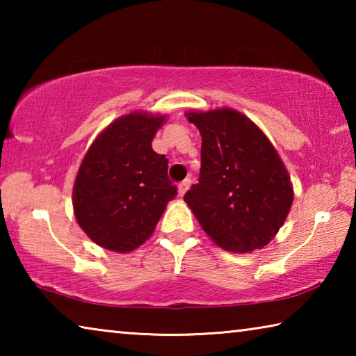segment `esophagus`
I'll list each match as a JSON object with an SVG mask.
<instances>
[{
	"instance_id": "obj_1",
	"label": "esophagus",
	"mask_w": 356,
	"mask_h": 356,
	"mask_svg": "<svg viewBox=\"0 0 356 356\" xmlns=\"http://www.w3.org/2000/svg\"><path fill=\"white\" fill-rule=\"evenodd\" d=\"M190 185H191V180H190V179H185L184 182H180V184H179V186H177L179 196H184L185 193H186V190L190 188Z\"/></svg>"
}]
</instances>
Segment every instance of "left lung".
Listing matches in <instances>:
<instances>
[{
  "instance_id": "left-lung-1",
  "label": "left lung",
  "mask_w": 356,
  "mask_h": 356,
  "mask_svg": "<svg viewBox=\"0 0 356 356\" xmlns=\"http://www.w3.org/2000/svg\"><path fill=\"white\" fill-rule=\"evenodd\" d=\"M202 138L201 171L184 196L220 248L251 252L268 245L292 207L291 176L267 135L232 108L185 113Z\"/></svg>"
}]
</instances>
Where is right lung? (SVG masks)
<instances>
[{
  "mask_svg": "<svg viewBox=\"0 0 356 356\" xmlns=\"http://www.w3.org/2000/svg\"><path fill=\"white\" fill-rule=\"evenodd\" d=\"M165 114L134 111L95 138L78 168L72 204L78 225L94 243L130 252L152 236L166 204L177 195L168 159L152 149Z\"/></svg>",
  "mask_w": 356,
  "mask_h": 356,
  "instance_id": "add662e5",
  "label": "right lung"
}]
</instances>
